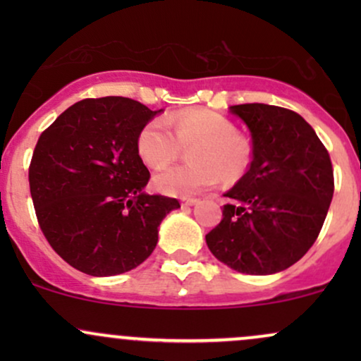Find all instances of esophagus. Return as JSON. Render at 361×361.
<instances>
[{"mask_svg":"<svg viewBox=\"0 0 361 361\" xmlns=\"http://www.w3.org/2000/svg\"><path fill=\"white\" fill-rule=\"evenodd\" d=\"M197 198H192V197H183L181 198V207H192L197 204Z\"/></svg>","mask_w":361,"mask_h":361,"instance_id":"obj_1","label":"esophagus"}]
</instances>
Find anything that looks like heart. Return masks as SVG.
<instances>
[{"label":"heart","mask_w":361,"mask_h":361,"mask_svg":"<svg viewBox=\"0 0 361 361\" xmlns=\"http://www.w3.org/2000/svg\"><path fill=\"white\" fill-rule=\"evenodd\" d=\"M190 149L193 163L157 171L152 183L164 195H193L210 188L221 180L241 175L247 166L250 152L235 135L229 118L215 111L195 110L188 114L151 120L139 132L137 149L152 168H161L180 156L181 147Z\"/></svg>","instance_id":"1"}]
</instances>
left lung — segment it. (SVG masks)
I'll use <instances>...</instances> for the list:
<instances>
[{
	"label": "left lung",
	"mask_w": 361,
	"mask_h": 361,
	"mask_svg": "<svg viewBox=\"0 0 361 361\" xmlns=\"http://www.w3.org/2000/svg\"><path fill=\"white\" fill-rule=\"evenodd\" d=\"M251 132L252 161L224 197L222 221L205 235L219 261L247 275L297 263L316 243L334 193L331 157L295 111L264 103L231 106Z\"/></svg>",
	"instance_id": "left-lung-1"
}]
</instances>
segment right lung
Masks as SVG:
<instances>
[{
    "instance_id": "right-lung-1",
    "label": "right lung",
    "mask_w": 361,
    "mask_h": 361,
    "mask_svg": "<svg viewBox=\"0 0 361 361\" xmlns=\"http://www.w3.org/2000/svg\"><path fill=\"white\" fill-rule=\"evenodd\" d=\"M161 110L123 97L74 103L40 134L28 168L40 229L66 263L91 276L130 271L151 256L157 227L180 207L144 193L142 127Z\"/></svg>"
}]
</instances>
